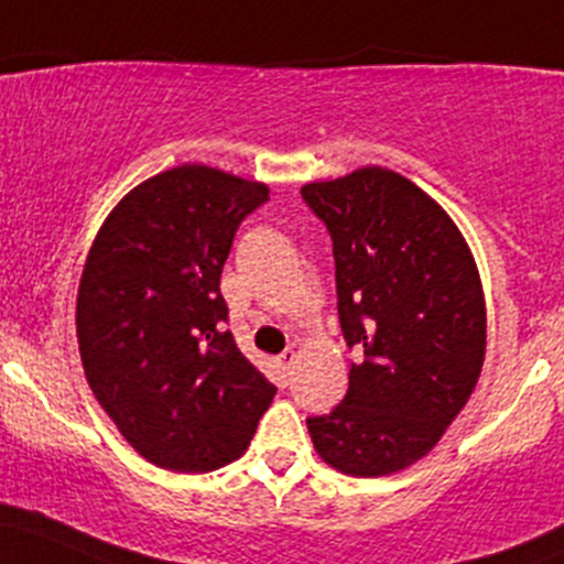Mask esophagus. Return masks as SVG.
Listing matches in <instances>:
<instances>
[{"mask_svg": "<svg viewBox=\"0 0 564 564\" xmlns=\"http://www.w3.org/2000/svg\"><path fill=\"white\" fill-rule=\"evenodd\" d=\"M294 361H296V352L294 350H283L281 356H278V364H281V367H283V372H289V369L294 367Z\"/></svg>", "mask_w": 564, "mask_h": 564, "instance_id": "1", "label": "esophagus"}]
</instances>
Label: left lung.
Segmentation results:
<instances>
[{"mask_svg": "<svg viewBox=\"0 0 564 564\" xmlns=\"http://www.w3.org/2000/svg\"><path fill=\"white\" fill-rule=\"evenodd\" d=\"M302 197L326 225L337 313L358 352L348 393L307 417L315 453L348 476H388L425 457L479 382L481 278L449 214L401 173L367 165Z\"/></svg>", "mask_w": 564, "mask_h": 564, "instance_id": "left-lung-1", "label": "left lung"}]
</instances>
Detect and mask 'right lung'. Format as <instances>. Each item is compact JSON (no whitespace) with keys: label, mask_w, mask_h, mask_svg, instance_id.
Wrapping results in <instances>:
<instances>
[{"label":"right lung","mask_w":564,"mask_h":564,"mask_svg":"<svg viewBox=\"0 0 564 564\" xmlns=\"http://www.w3.org/2000/svg\"><path fill=\"white\" fill-rule=\"evenodd\" d=\"M262 182L187 163L133 187L85 259L77 343L93 395L141 457L206 474L249 447L275 386L238 350L219 292Z\"/></svg>","instance_id":"obj_1"}]
</instances>
